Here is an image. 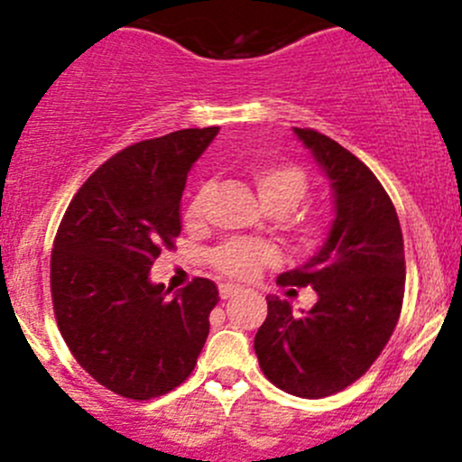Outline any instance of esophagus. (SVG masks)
Segmentation results:
<instances>
[{"instance_id": "obj_1", "label": "esophagus", "mask_w": 462, "mask_h": 462, "mask_svg": "<svg viewBox=\"0 0 462 462\" xmlns=\"http://www.w3.org/2000/svg\"><path fill=\"white\" fill-rule=\"evenodd\" d=\"M236 292H239V288L232 286V283H221V286H218V295H221V300H230V297H235Z\"/></svg>"}]
</instances>
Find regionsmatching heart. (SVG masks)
<instances>
[{
	"label": "heart",
	"instance_id": "1",
	"mask_svg": "<svg viewBox=\"0 0 462 462\" xmlns=\"http://www.w3.org/2000/svg\"><path fill=\"white\" fill-rule=\"evenodd\" d=\"M253 180L257 185L261 203L273 214H282V217L292 212L309 194V179L295 165L259 162L253 167ZM205 201H208V188H201L189 199L188 209H185V223L189 227L203 221ZM295 235L301 244H313L319 239L321 226L315 218H300L295 223ZM209 259L221 274L232 279H253L263 265L277 261V250L263 241L230 239L218 245Z\"/></svg>",
	"mask_w": 462,
	"mask_h": 462
}]
</instances>
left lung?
<instances>
[{
  "mask_svg": "<svg viewBox=\"0 0 462 462\" xmlns=\"http://www.w3.org/2000/svg\"><path fill=\"white\" fill-rule=\"evenodd\" d=\"M330 180L335 218L321 248L277 277L310 286L318 304L301 315L268 295V318L254 335L263 375L300 398H326L362 377L398 324L404 297V244L398 214L374 171L315 129L295 127Z\"/></svg>",
  "mask_w": 462,
  "mask_h": 462,
  "instance_id": "8db88e82",
  "label": "left lung"
}]
</instances>
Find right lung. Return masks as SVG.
<instances>
[{
    "mask_svg": "<svg viewBox=\"0 0 462 462\" xmlns=\"http://www.w3.org/2000/svg\"><path fill=\"white\" fill-rule=\"evenodd\" d=\"M218 127L180 129L123 149L64 212L51 254V297L64 342L102 386L132 400L165 395L197 366L218 301L197 277L174 297L149 279L180 235L188 171Z\"/></svg>",
    "mask_w": 462,
    "mask_h": 462,
    "instance_id": "add662e5",
    "label": "right lung"
}]
</instances>
